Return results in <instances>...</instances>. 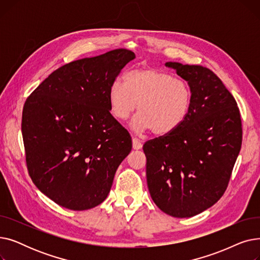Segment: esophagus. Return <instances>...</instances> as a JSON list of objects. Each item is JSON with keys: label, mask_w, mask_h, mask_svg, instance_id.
I'll list each match as a JSON object with an SVG mask.
<instances>
[{"label": "esophagus", "mask_w": 260, "mask_h": 260, "mask_svg": "<svg viewBox=\"0 0 260 260\" xmlns=\"http://www.w3.org/2000/svg\"><path fill=\"white\" fill-rule=\"evenodd\" d=\"M133 148L134 149H141L142 148V142L138 139L133 138Z\"/></svg>", "instance_id": "obj_1"}]
</instances>
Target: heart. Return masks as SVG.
I'll return each mask as SVG.
<instances>
[{"instance_id": "heart-1", "label": "heart", "mask_w": 260, "mask_h": 260, "mask_svg": "<svg viewBox=\"0 0 260 260\" xmlns=\"http://www.w3.org/2000/svg\"><path fill=\"white\" fill-rule=\"evenodd\" d=\"M111 112L125 120L138 106L132 121L136 132L153 131L165 136L178 128L192 106V90L184 80L172 74L146 67L128 72L124 82L114 81L108 88Z\"/></svg>"}]
</instances>
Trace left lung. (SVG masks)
<instances>
[{"label":"left lung","mask_w":260,"mask_h":260,"mask_svg":"<svg viewBox=\"0 0 260 260\" xmlns=\"http://www.w3.org/2000/svg\"><path fill=\"white\" fill-rule=\"evenodd\" d=\"M166 66L187 82L192 106L178 128L143 145L146 180L162 212L187 218L214 206L225 192L241 148V119L234 97L209 68Z\"/></svg>","instance_id":"8db88e82"}]
</instances>
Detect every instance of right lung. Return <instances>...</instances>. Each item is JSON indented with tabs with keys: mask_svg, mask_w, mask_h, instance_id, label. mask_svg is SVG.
<instances>
[{
	"mask_svg": "<svg viewBox=\"0 0 260 260\" xmlns=\"http://www.w3.org/2000/svg\"><path fill=\"white\" fill-rule=\"evenodd\" d=\"M135 58L131 50L115 49L66 64L24 104L22 135L29 176L63 208L99 206L132 151L128 132L109 112L108 88Z\"/></svg>",
	"mask_w": 260,
	"mask_h": 260,
	"instance_id": "add662e5",
	"label": "right lung"
}]
</instances>
